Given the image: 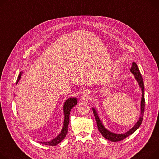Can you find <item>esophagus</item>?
<instances>
[{"label": "esophagus", "instance_id": "1", "mask_svg": "<svg viewBox=\"0 0 159 159\" xmlns=\"http://www.w3.org/2000/svg\"><path fill=\"white\" fill-rule=\"evenodd\" d=\"M81 98L83 100H87L88 98H89L90 97V93L89 91L88 90H85L84 91L82 94H81Z\"/></svg>", "mask_w": 159, "mask_h": 159}]
</instances>
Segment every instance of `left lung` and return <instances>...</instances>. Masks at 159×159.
<instances>
[{
  "instance_id": "8db88e82",
  "label": "left lung",
  "mask_w": 159,
  "mask_h": 159,
  "mask_svg": "<svg viewBox=\"0 0 159 159\" xmlns=\"http://www.w3.org/2000/svg\"><path fill=\"white\" fill-rule=\"evenodd\" d=\"M130 71L133 74L135 77V79L136 81L138 83V85L140 87L141 91H142V97H141V114L139 116V120L137 121V123L134 125L133 127L130 129L129 131H127L123 134H116L114 132H112L107 130L105 127L103 123H102L100 119L99 118V116L98 115L97 110L95 108L93 107L92 110L94 113L95 119H96L97 124V128L101 134L103 135V137L105 139H107L111 141L112 142H117L120 141L125 139L126 137H129L131 134H132L134 132H135L137 129L139 128L141 126L143 120V114L144 112V106H145V100H144V82L141 76V74L140 73V71L137 67V65L135 62H132V65L130 68Z\"/></svg>"
}]
</instances>
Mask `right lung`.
I'll list each match as a JSON object with an SVG mask.
<instances>
[{
	"mask_svg": "<svg viewBox=\"0 0 159 159\" xmlns=\"http://www.w3.org/2000/svg\"><path fill=\"white\" fill-rule=\"evenodd\" d=\"M22 71H20L19 73V75L18 77V79L16 81V84L19 82L20 79H21V76H22ZM77 104V99L76 97H70L66 100H65L64 103V105H63V113H64V122H63V126L61 130V132L60 134L55 137L54 139L50 141H41L39 142L40 144H45V145H49V146H56L59 143H60L63 139H65L67 133H68V126L70 121V113L71 111V109L75 106Z\"/></svg>",
	"mask_w": 159,
	"mask_h": 159,
	"instance_id": "add662e5",
	"label": "right lung"
}]
</instances>
